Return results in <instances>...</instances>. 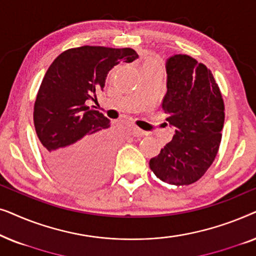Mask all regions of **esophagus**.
<instances>
[{
  "label": "esophagus",
  "mask_w": 256,
  "mask_h": 256,
  "mask_svg": "<svg viewBox=\"0 0 256 256\" xmlns=\"http://www.w3.org/2000/svg\"><path fill=\"white\" fill-rule=\"evenodd\" d=\"M130 130H132V134L134 136H141L144 134V132H143L142 129H140L138 127H136V126H132Z\"/></svg>",
  "instance_id": "obj_1"
}]
</instances>
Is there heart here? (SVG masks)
<instances>
[{"instance_id":"obj_1","label":"heart","mask_w":256,"mask_h":256,"mask_svg":"<svg viewBox=\"0 0 256 256\" xmlns=\"http://www.w3.org/2000/svg\"><path fill=\"white\" fill-rule=\"evenodd\" d=\"M160 68L158 62H157L156 60H154V59H149V60H146L144 62V65H143V70H144V68Z\"/></svg>"}]
</instances>
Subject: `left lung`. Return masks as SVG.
Wrapping results in <instances>:
<instances>
[{
  "label": "left lung",
  "mask_w": 256,
  "mask_h": 256,
  "mask_svg": "<svg viewBox=\"0 0 256 256\" xmlns=\"http://www.w3.org/2000/svg\"><path fill=\"white\" fill-rule=\"evenodd\" d=\"M166 70L162 108L174 135L149 166L164 183L184 186L204 176L214 160L225 107L212 72L194 58L174 54L168 58Z\"/></svg>",
  "instance_id": "8db88e82"
}]
</instances>
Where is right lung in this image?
<instances>
[{
  "label": "right lung",
  "instance_id": "obj_1",
  "mask_svg": "<svg viewBox=\"0 0 256 256\" xmlns=\"http://www.w3.org/2000/svg\"><path fill=\"white\" fill-rule=\"evenodd\" d=\"M138 58L132 48L85 46L66 50L45 73L34 107V124L52 172L72 186L100 184L110 172V118L88 107L108 72Z\"/></svg>",
  "mask_w": 256,
  "mask_h": 256
}]
</instances>
